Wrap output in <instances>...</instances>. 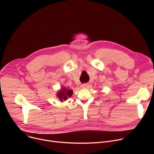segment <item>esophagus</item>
Wrapping results in <instances>:
<instances>
[{
    "mask_svg": "<svg viewBox=\"0 0 154 154\" xmlns=\"http://www.w3.org/2000/svg\"><path fill=\"white\" fill-rule=\"evenodd\" d=\"M88 84H87V83H83V84H82V85H81V87H82V88H86L88 87Z\"/></svg>",
    "mask_w": 154,
    "mask_h": 154,
    "instance_id": "1",
    "label": "esophagus"
}]
</instances>
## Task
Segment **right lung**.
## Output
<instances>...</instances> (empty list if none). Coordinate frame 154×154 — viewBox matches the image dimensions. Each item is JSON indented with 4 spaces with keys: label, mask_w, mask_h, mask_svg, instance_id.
I'll use <instances>...</instances> for the list:
<instances>
[{
    "label": "right lung",
    "mask_w": 154,
    "mask_h": 154,
    "mask_svg": "<svg viewBox=\"0 0 154 154\" xmlns=\"http://www.w3.org/2000/svg\"><path fill=\"white\" fill-rule=\"evenodd\" d=\"M73 91L65 87H63L57 93V97L61 102L66 100L68 97H71L72 95Z\"/></svg>",
    "instance_id": "obj_1"
}]
</instances>
